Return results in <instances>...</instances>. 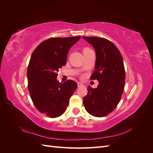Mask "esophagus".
Wrapping results in <instances>:
<instances>
[{
  "mask_svg": "<svg viewBox=\"0 0 153 153\" xmlns=\"http://www.w3.org/2000/svg\"><path fill=\"white\" fill-rule=\"evenodd\" d=\"M77 85H78V87H80L82 86V85H83V84H82V83H80V82H78V83H77Z\"/></svg>",
  "mask_w": 153,
  "mask_h": 153,
  "instance_id": "1",
  "label": "esophagus"
}]
</instances>
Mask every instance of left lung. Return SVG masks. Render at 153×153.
<instances>
[{"instance_id":"obj_1","label":"left lung","mask_w":153,"mask_h":153,"mask_svg":"<svg viewBox=\"0 0 153 153\" xmlns=\"http://www.w3.org/2000/svg\"><path fill=\"white\" fill-rule=\"evenodd\" d=\"M82 38L95 50V70L90 78L99 82L96 89L88 86L83 102L88 113L95 117H104L117 107L121 98L126 78L123 59L110 41L100 37Z\"/></svg>"}]
</instances>
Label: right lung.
<instances>
[{"label": "right lung", "instance_id": "add662e5", "mask_svg": "<svg viewBox=\"0 0 153 153\" xmlns=\"http://www.w3.org/2000/svg\"><path fill=\"white\" fill-rule=\"evenodd\" d=\"M80 36L51 38L41 42L31 55L27 68L28 89L35 107L51 118L65 112L77 87L73 80L58 82L59 69L66 64L69 49Z\"/></svg>", "mask_w": 153, "mask_h": 153}]
</instances>
